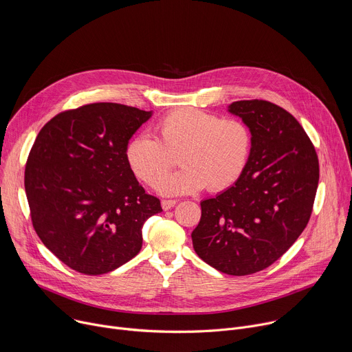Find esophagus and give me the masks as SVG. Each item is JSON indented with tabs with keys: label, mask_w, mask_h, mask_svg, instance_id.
I'll use <instances>...</instances> for the list:
<instances>
[{
	"label": "esophagus",
	"mask_w": 352,
	"mask_h": 352,
	"mask_svg": "<svg viewBox=\"0 0 352 352\" xmlns=\"http://www.w3.org/2000/svg\"><path fill=\"white\" fill-rule=\"evenodd\" d=\"M175 205H177V200H175V199H164V200H162V208H163L164 210H170V209H173Z\"/></svg>",
	"instance_id": "obj_1"
}]
</instances>
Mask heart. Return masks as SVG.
<instances>
[{"mask_svg":"<svg viewBox=\"0 0 352 352\" xmlns=\"http://www.w3.org/2000/svg\"><path fill=\"white\" fill-rule=\"evenodd\" d=\"M155 133L156 139L147 133L131 136L124 153L131 171L164 195L231 188L245 173L254 143L252 131L242 120L192 107L167 113ZM178 154L184 168L166 177Z\"/></svg>","mask_w":352,"mask_h":352,"instance_id":"heart-1","label":"heart"}]
</instances>
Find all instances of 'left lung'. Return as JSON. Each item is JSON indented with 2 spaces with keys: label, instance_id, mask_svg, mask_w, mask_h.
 <instances>
[{
  "label": "left lung",
  "instance_id": "left-lung-1",
  "mask_svg": "<svg viewBox=\"0 0 352 352\" xmlns=\"http://www.w3.org/2000/svg\"><path fill=\"white\" fill-rule=\"evenodd\" d=\"M228 111L252 131L239 181L200 202L192 231L197 256L221 273L246 276L280 259L305 230L319 182L316 150L300 124L266 100L234 102Z\"/></svg>",
  "mask_w": 352,
  "mask_h": 352
}]
</instances>
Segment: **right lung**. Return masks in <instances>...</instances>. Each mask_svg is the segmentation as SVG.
Listing matches in <instances>:
<instances>
[{
	"label": "right lung",
	"mask_w": 352,
	"mask_h": 352,
	"mask_svg": "<svg viewBox=\"0 0 352 352\" xmlns=\"http://www.w3.org/2000/svg\"><path fill=\"white\" fill-rule=\"evenodd\" d=\"M152 111L118 103L67 110L38 132L26 162L33 228L68 267L106 274L139 254L142 226L163 212L125 160L128 139Z\"/></svg>",
	"instance_id": "1"
}]
</instances>
